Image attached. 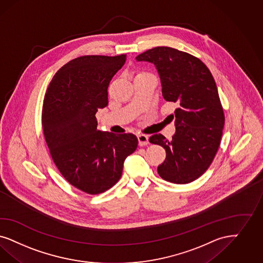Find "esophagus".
Listing matches in <instances>:
<instances>
[{
  "instance_id": "obj_1",
  "label": "esophagus",
  "mask_w": 263,
  "mask_h": 263,
  "mask_svg": "<svg viewBox=\"0 0 263 263\" xmlns=\"http://www.w3.org/2000/svg\"><path fill=\"white\" fill-rule=\"evenodd\" d=\"M138 141H139V145L143 146V145H147L148 144V137L146 135H138Z\"/></svg>"
}]
</instances>
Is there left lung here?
Segmentation results:
<instances>
[{"mask_svg": "<svg viewBox=\"0 0 263 263\" xmlns=\"http://www.w3.org/2000/svg\"><path fill=\"white\" fill-rule=\"evenodd\" d=\"M136 60L154 64L164 99L178 106L172 140L161 134L149 138L152 144L166 151V158L157 172L174 183L195 181L213 162L224 126L216 82L197 57L172 47H154L138 55Z\"/></svg>", "mask_w": 263, "mask_h": 263, "instance_id": "8db88e82", "label": "left lung"}]
</instances>
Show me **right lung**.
<instances>
[{
	"label": "right lung",
	"mask_w": 263,
	"mask_h": 263,
	"mask_svg": "<svg viewBox=\"0 0 263 263\" xmlns=\"http://www.w3.org/2000/svg\"><path fill=\"white\" fill-rule=\"evenodd\" d=\"M126 54L86 55L58 70L46 90L42 125L59 172L74 187L99 194L120 179L127 156L138 146L135 135L97 129L96 112L108 106V87Z\"/></svg>",
	"instance_id": "obj_1"
}]
</instances>
